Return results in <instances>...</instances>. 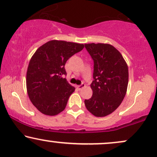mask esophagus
<instances>
[{"label": "esophagus", "instance_id": "obj_1", "mask_svg": "<svg viewBox=\"0 0 157 157\" xmlns=\"http://www.w3.org/2000/svg\"><path fill=\"white\" fill-rule=\"evenodd\" d=\"M84 86H85V84H84V83H82V84H80V85L77 86V88H78V89L79 90H81L82 89V88H84Z\"/></svg>", "mask_w": 157, "mask_h": 157}]
</instances>
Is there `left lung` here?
<instances>
[{
    "label": "left lung",
    "instance_id": "1",
    "mask_svg": "<svg viewBox=\"0 0 157 157\" xmlns=\"http://www.w3.org/2000/svg\"><path fill=\"white\" fill-rule=\"evenodd\" d=\"M94 62L93 96L84 101L86 108L96 117L113 112L126 95L128 70L121 53L109 44H84Z\"/></svg>",
    "mask_w": 157,
    "mask_h": 157
}]
</instances>
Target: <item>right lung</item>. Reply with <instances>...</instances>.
Listing matches in <instances>:
<instances>
[{"mask_svg":"<svg viewBox=\"0 0 157 157\" xmlns=\"http://www.w3.org/2000/svg\"><path fill=\"white\" fill-rule=\"evenodd\" d=\"M83 44L51 40L40 46L31 57L26 73L29 98L40 112L58 115L65 109L75 87L64 78L69 58L84 48Z\"/></svg>","mask_w":157,"mask_h":157,"instance_id":"1","label":"right lung"}]
</instances>
